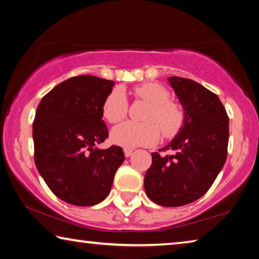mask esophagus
I'll return each instance as SVG.
<instances>
[{
    "instance_id": "esophagus-1",
    "label": "esophagus",
    "mask_w": 259,
    "mask_h": 259,
    "mask_svg": "<svg viewBox=\"0 0 259 259\" xmlns=\"http://www.w3.org/2000/svg\"><path fill=\"white\" fill-rule=\"evenodd\" d=\"M133 153H134V150H130V148H124V155H125V157L131 156V155H133Z\"/></svg>"
}]
</instances>
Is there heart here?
Listing matches in <instances>:
<instances>
[{"instance_id":"b5f03b06","label":"heart","mask_w":259,"mask_h":259,"mask_svg":"<svg viewBox=\"0 0 259 259\" xmlns=\"http://www.w3.org/2000/svg\"><path fill=\"white\" fill-rule=\"evenodd\" d=\"M135 94L150 104L144 122L126 121L112 130L111 139L116 145L134 148L150 146L160 139L161 131L165 137H172L181 130L185 112L181 104L170 99V91L160 83L150 82L136 87ZM128 114V100L124 91L112 90L103 104V115L109 123H117ZM161 130L160 131L159 129Z\"/></svg>"}]
</instances>
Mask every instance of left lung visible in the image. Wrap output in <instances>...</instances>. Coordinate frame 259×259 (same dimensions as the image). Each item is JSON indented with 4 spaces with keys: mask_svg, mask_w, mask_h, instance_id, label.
Wrapping results in <instances>:
<instances>
[{
    "mask_svg": "<svg viewBox=\"0 0 259 259\" xmlns=\"http://www.w3.org/2000/svg\"><path fill=\"white\" fill-rule=\"evenodd\" d=\"M185 112L175 138L162 151L152 153V165L144 178L148 198L163 207H181L204 195L226 161L229 116L218 96L200 83L168 77Z\"/></svg>",
    "mask_w": 259,
    "mask_h": 259,
    "instance_id": "1",
    "label": "left lung"
}]
</instances>
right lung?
I'll return each mask as SVG.
<instances>
[{"label": "right lung", "mask_w": 259, "mask_h": 259, "mask_svg": "<svg viewBox=\"0 0 259 259\" xmlns=\"http://www.w3.org/2000/svg\"><path fill=\"white\" fill-rule=\"evenodd\" d=\"M113 81L80 75L59 83L38 104L33 122L34 160L52 193L90 207L107 198L124 161L120 146L97 147L108 137L103 104Z\"/></svg>", "instance_id": "right-lung-1"}]
</instances>
